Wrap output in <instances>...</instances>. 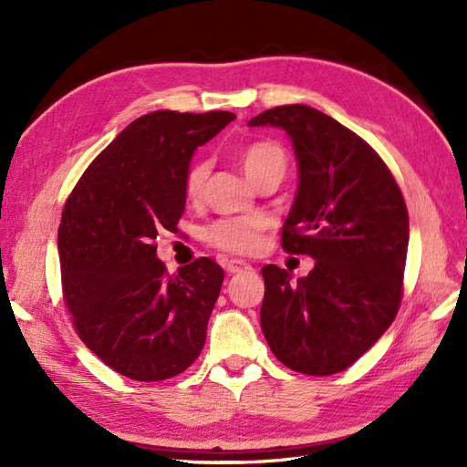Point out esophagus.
<instances>
[{"label": "esophagus", "mask_w": 467, "mask_h": 467, "mask_svg": "<svg viewBox=\"0 0 467 467\" xmlns=\"http://www.w3.org/2000/svg\"><path fill=\"white\" fill-rule=\"evenodd\" d=\"M224 269H226L228 275H239V273H243V271H251V265L241 261V259H233V261H228V263L224 265Z\"/></svg>", "instance_id": "esophagus-1"}]
</instances>
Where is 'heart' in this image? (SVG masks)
<instances>
[{"mask_svg": "<svg viewBox=\"0 0 467 467\" xmlns=\"http://www.w3.org/2000/svg\"><path fill=\"white\" fill-rule=\"evenodd\" d=\"M241 164L246 178L254 184L263 176L285 174L286 156L279 144L263 140L244 148L241 154ZM208 172H211V168L206 162H196L188 171L184 194L191 202H198L202 198ZM206 241L228 253L253 254L261 249L263 223L259 218H226V221H218L208 228Z\"/></svg>", "mask_w": 467, "mask_h": 467, "instance_id": "obj_1", "label": "heart"}]
</instances>
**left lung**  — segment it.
<instances>
[{
	"label": "left lung",
	"mask_w": 467,
	"mask_h": 467,
	"mask_svg": "<svg viewBox=\"0 0 467 467\" xmlns=\"http://www.w3.org/2000/svg\"><path fill=\"white\" fill-rule=\"evenodd\" d=\"M249 126L281 128L299 171L283 249L315 261L293 283L263 266L261 329L283 365L333 375L369 351L398 315L410 218L398 182L373 148L305 104L276 106Z\"/></svg>",
	"instance_id": "1"
}]
</instances>
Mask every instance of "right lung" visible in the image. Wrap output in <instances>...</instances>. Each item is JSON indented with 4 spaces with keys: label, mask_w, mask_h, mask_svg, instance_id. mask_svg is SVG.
<instances>
[{
    "label": "right lung",
    "mask_w": 467,
    "mask_h": 467,
    "mask_svg": "<svg viewBox=\"0 0 467 467\" xmlns=\"http://www.w3.org/2000/svg\"><path fill=\"white\" fill-rule=\"evenodd\" d=\"M234 118L223 110L138 118L90 164L64 206V301L88 349L134 381L182 373L204 347L224 271L198 259L166 275L154 241L178 231L196 148Z\"/></svg>",
    "instance_id": "1"
}]
</instances>
